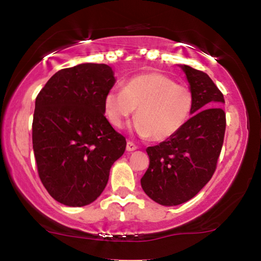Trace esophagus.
<instances>
[{"mask_svg": "<svg viewBox=\"0 0 261 261\" xmlns=\"http://www.w3.org/2000/svg\"><path fill=\"white\" fill-rule=\"evenodd\" d=\"M137 149V145L134 143V142H131V141H127V143H126V150L127 151H134V150H136Z\"/></svg>", "mask_w": 261, "mask_h": 261, "instance_id": "34e87169", "label": "esophagus"}]
</instances>
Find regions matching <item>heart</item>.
I'll return each instance as SVG.
<instances>
[{
  "label": "heart",
  "mask_w": 261,
  "mask_h": 261,
  "mask_svg": "<svg viewBox=\"0 0 261 261\" xmlns=\"http://www.w3.org/2000/svg\"><path fill=\"white\" fill-rule=\"evenodd\" d=\"M133 127L140 136L163 141L181 130L192 113L193 94L187 86L160 72H147L128 80L123 90L111 89L103 99L107 120L121 127L135 112Z\"/></svg>",
  "instance_id": "obj_1"
}]
</instances>
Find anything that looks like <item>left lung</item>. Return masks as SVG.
<instances>
[{
	"label": "left lung",
	"mask_w": 261,
	"mask_h": 261,
	"mask_svg": "<svg viewBox=\"0 0 261 261\" xmlns=\"http://www.w3.org/2000/svg\"><path fill=\"white\" fill-rule=\"evenodd\" d=\"M193 94L191 118L174 136L148 147L149 168L142 176L145 194L165 206L193 198L216 169L224 140L223 94L205 72L179 65Z\"/></svg>",
	"instance_id": "left-lung-1"
}]
</instances>
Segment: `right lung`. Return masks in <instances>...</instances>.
Instances as JSON below:
<instances>
[{
    "mask_svg": "<svg viewBox=\"0 0 261 261\" xmlns=\"http://www.w3.org/2000/svg\"><path fill=\"white\" fill-rule=\"evenodd\" d=\"M114 83L110 65L82 63L56 72L36 99L38 173L50 196L67 206L93 203L126 148L125 137L103 116V99Z\"/></svg>",
    "mask_w": 261,
    "mask_h": 261,
    "instance_id": "right-lung-1",
    "label": "right lung"
}]
</instances>
